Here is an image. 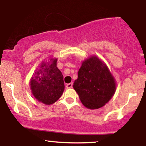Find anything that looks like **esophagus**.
I'll return each instance as SVG.
<instances>
[{"instance_id": "1", "label": "esophagus", "mask_w": 146, "mask_h": 146, "mask_svg": "<svg viewBox=\"0 0 146 146\" xmlns=\"http://www.w3.org/2000/svg\"><path fill=\"white\" fill-rule=\"evenodd\" d=\"M66 88H71L72 87H73V83H69V84H66Z\"/></svg>"}]
</instances>
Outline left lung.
Listing matches in <instances>:
<instances>
[{
  "label": "left lung",
  "instance_id": "obj_1",
  "mask_svg": "<svg viewBox=\"0 0 146 146\" xmlns=\"http://www.w3.org/2000/svg\"><path fill=\"white\" fill-rule=\"evenodd\" d=\"M73 83L82 104L98 109L110 101L116 90L115 79L107 65L96 56L84 60Z\"/></svg>",
  "mask_w": 146,
  "mask_h": 146
}]
</instances>
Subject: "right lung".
Wrapping results in <instances>:
<instances>
[{
	"label": "right lung",
	"mask_w": 146,
	"mask_h": 146,
	"mask_svg": "<svg viewBox=\"0 0 146 146\" xmlns=\"http://www.w3.org/2000/svg\"><path fill=\"white\" fill-rule=\"evenodd\" d=\"M57 60L51 58L49 61L42 62L30 80L33 97L46 105H51L59 100L64 90L63 75L57 67Z\"/></svg>",
	"instance_id": "1"
}]
</instances>
